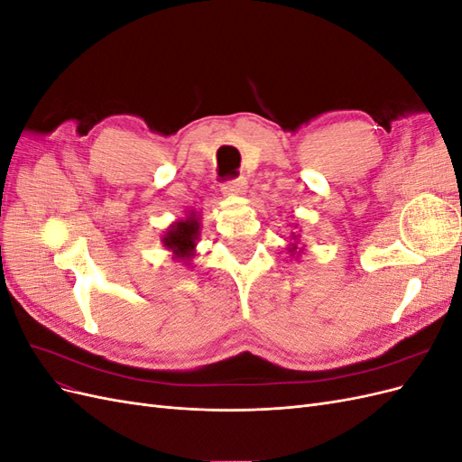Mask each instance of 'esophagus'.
Returning a JSON list of instances; mask_svg holds the SVG:
<instances>
[{"instance_id":"obj_1","label":"esophagus","mask_w":462,"mask_h":462,"mask_svg":"<svg viewBox=\"0 0 462 462\" xmlns=\"http://www.w3.org/2000/svg\"><path fill=\"white\" fill-rule=\"evenodd\" d=\"M221 190L226 197H243V194L246 192V180L245 179L227 180V183L221 187Z\"/></svg>"}]
</instances>
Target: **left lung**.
<instances>
[{
  "label": "left lung",
  "instance_id": "8db88e82",
  "mask_svg": "<svg viewBox=\"0 0 462 462\" xmlns=\"http://www.w3.org/2000/svg\"><path fill=\"white\" fill-rule=\"evenodd\" d=\"M295 229H297V227H295ZM291 241H292V243L287 245L289 254H291L292 258H299V256L304 253V246H306V245L299 246V245H300V235H299V233H291Z\"/></svg>",
  "mask_w": 462,
  "mask_h": 462
}]
</instances>
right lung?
<instances>
[{
	"instance_id": "add662e5",
	"label": "right lung",
	"mask_w": 462,
	"mask_h": 462,
	"mask_svg": "<svg viewBox=\"0 0 462 462\" xmlns=\"http://www.w3.org/2000/svg\"><path fill=\"white\" fill-rule=\"evenodd\" d=\"M200 239V212L189 209L185 217L173 221L162 235L163 246L170 250L171 258L190 265L197 256V243Z\"/></svg>"
}]
</instances>
